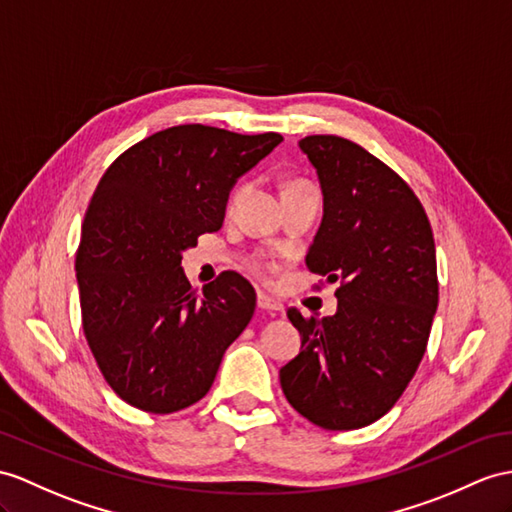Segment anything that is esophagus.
<instances>
[{"mask_svg":"<svg viewBox=\"0 0 512 512\" xmlns=\"http://www.w3.org/2000/svg\"><path fill=\"white\" fill-rule=\"evenodd\" d=\"M256 304H258L260 310H267V313H280V310H282V304L276 302V299H273V297L265 295V293H258L256 295Z\"/></svg>","mask_w":512,"mask_h":512,"instance_id":"obj_1","label":"esophagus"}]
</instances>
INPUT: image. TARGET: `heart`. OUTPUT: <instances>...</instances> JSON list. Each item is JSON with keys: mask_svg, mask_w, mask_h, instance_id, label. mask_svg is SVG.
<instances>
[{"mask_svg": "<svg viewBox=\"0 0 512 512\" xmlns=\"http://www.w3.org/2000/svg\"><path fill=\"white\" fill-rule=\"evenodd\" d=\"M299 184H308V182L293 180V182L286 184V189H293V186H299ZM254 269H256L258 273H269V271H273V263H269V260H256V263H254Z\"/></svg>", "mask_w": 512, "mask_h": 512, "instance_id": "obj_1", "label": "heart"}]
</instances>
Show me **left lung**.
Listing matches in <instances>:
<instances>
[{
  "label": "left lung",
  "mask_w": 512,
  "mask_h": 512,
  "mask_svg": "<svg viewBox=\"0 0 512 512\" xmlns=\"http://www.w3.org/2000/svg\"><path fill=\"white\" fill-rule=\"evenodd\" d=\"M299 147L323 193L306 265L341 286L332 317L286 310L302 350L280 384L315 426L356 430L389 413L426 354L439 304L434 236L413 189L367 149L334 134Z\"/></svg>",
  "instance_id": "left-lung-1"
}]
</instances>
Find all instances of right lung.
I'll list each match as a JSON object with an SVG mask.
<instances>
[{"label": "right lung", "instance_id": "1", "mask_svg": "<svg viewBox=\"0 0 512 512\" xmlns=\"http://www.w3.org/2000/svg\"><path fill=\"white\" fill-rule=\"evenodd\" d=\"M282 141L189 123L126 149L86 208L76 273L82 328L123 402L169 415L202 400L254 315V286L234 271L197 295L182 252L217 232L232 186Z\"/></svg>", "mask_w": 512, "mask_h": 512}]
</instances>
